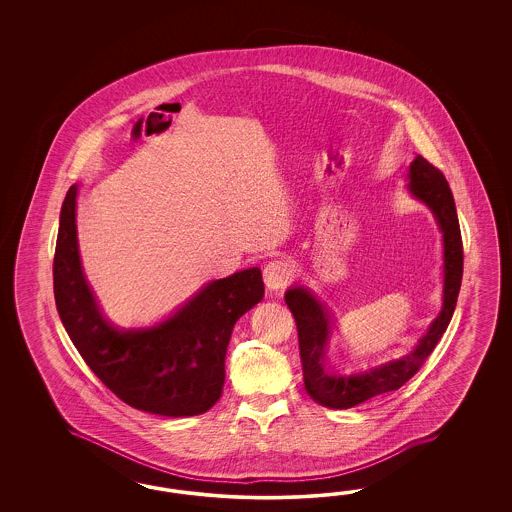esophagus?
I'll return each mask as SVG.
<instances>
[{"mask_svg": "<svg viewBox=\"0 0 512 512\" xmlns=\"http://www.w3.org/2000/svg\"><path fill=\"white\" fill-rule=\"evenodd\" d=\"M295 278V266L289 261H272L264 268V283L270 291H281L285 289Z\"/></svg>", "mask_w": 512, "mask_h": 512, "instance_id": "esophagus-1", "label": "esophagus"}]
</instances>
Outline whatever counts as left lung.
I'll return each instance as SVG.
<instances>
[{
    "label": "left lung",
    "instance_id": "obj_1",
    "mask_svg": "<svg viewBox=\"0 0 512 512\" xmlns=\"http://www.w3.org/2000/svg\"><path fill=\"white\" fill-rule=\"evenodd\" d=\"M405 184L407 195L432 212L443 249L441 304L411 347L362 366H347L334 347L336 319L326 296L306 285H293L285 291V302L295 315L306 392L313 402L330 409H349L403 387L432 355L456 308L464 274V248L449 182L443 172L417 155L407 169Z\"/></svg>",
    "mask_w": 512,
    "mask_h": 512
}]
</instances>
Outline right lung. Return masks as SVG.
Returning <instances> with one entry per match:
<instances>
[{"label":"right lung","instance_id":"right-lung-1","mask_svg":"<svg viewBox=\"0 0 512 512\" xmlns=\"http://www.w3.org/2000/svg\"><path fill=\"white\" fill-rule=\"evenodd\" d=\"M69 187L54 253V298L80 357L122 402L161 417H195L219 400L236 321L264 296L259 266L204 283L167 313L118 323L95 295L80 259L77 202Z\"/></svg>","mask_w":512,"mask_h":512}]
</instances>
